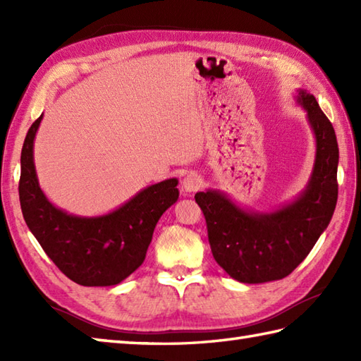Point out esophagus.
I'll use <instances>...</instances> for the list:
<instances>
[{
    "instance_id": "obj_1",
    "label": "esophagus",
    "mask_w": 361,
    "mask_h": 361,
    "mask_svg": "<svg viewBox=\"0 0 361 361\" xmlns=\"http://www.w3.org/2000/svg\"><path fill=\"white\" fill-rule=\"evenodd\" d=\"M202 183H203V180H202L200 175L195 173V172H189L185 176V178H183L181 188H183V190H185L186 194H194V192H197L198 189H200Z\"/></svg>"
}]
</instances>
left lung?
I'll use <instances>...</instances> for the list:
<instances>
[{
  "label": "left lung",
  "mask_w": 361,
  "mask_h": 361,
  "mask_svg": "<svg viewBox=\"0 0 361 361\" xmlns=\"http://www.w3.org/2000/svg\"><path fill=\"white\" fill-rule=\"evenodd\" d=\"M295 101L307 113L317 147L310 178L301 194L270 211L243 208L217 189L195 194L206 219L214 259L233 279L243 283H264L288 276L315 247L336 206L340 155L335 130L315 96L296 90Z\"/></svg>",
  "instance_id": "8db88e82"
}]
</instances>
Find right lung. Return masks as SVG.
<instances>
[{
    "mask_svg": "<svg viewBox=\"0 0 361 361\" xmlns=\"http://www.w3.org/2000/svg\"><path fill=\"white\" fill-rule=\"evenodd\" d=\"M43 114L26 135L21 150L20 204L30 233L59 270L85 287L116 286L140 267L161 216L178 200V180L141 189L119 208L83 217L57 208L38 183L34 141Z\"/></svg>",
    "mask_w": 361,
    "mask_h": 361,
    "instance_id": "obj_1",
    "label": "right lung"
}]
</instances>
